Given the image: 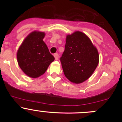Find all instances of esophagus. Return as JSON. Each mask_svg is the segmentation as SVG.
I'll return each instance as SVG.
<instances>
[{
  "label": "esophagus",
  "instance_id": "esophagus-1",
  "mask_svg": "<svg viewBox=\"0 0 122 122\" xmlns=\"http://www.w3.org/2000/svg\"><path fill=\"white\" fill-rule=\"evenodd\" d=\"M54 57H55V60H58L59 55H58V54L57 53H55V54H54Z\"/></svg>",
  "mask_w": 122,
  "mask_h": 122
}]
</instances>
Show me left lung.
<instances>
[{
    "label": "left lung",
    "instance_id": "obj_1",
    "mask_svg": "<svg viewBox=\"0 0 122 122\" xmlns=\"http://www.w3.org/2000/svg\"><path fill=\"white\" fill-rule=\"evenodd\" d=\"M60 61L65 76L72 83L79 84L92 76L98 66L99 55L88 36L77 31L67 36Z\"/></svg>",
    "mask_w": 122,
    "mask_h": 122
}]
</instances>
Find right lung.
I'll use <instances>...</instances> for the list:
<instances>
[{
	"instance_id": "obj_1",
	"label": "right lung",
	"mask_w": 122,
	"mask_h": 122,
	"mask_svg": "<svg viewBox=\"0 0 122 122\" xmlns=\"http://www.w3.org/2000/svg\"><path fill=\"white\" fill-rule=\"evenodd\" d=\"M45 33H30L17 52L18 62L22 70L29 77L37 78L45 73L54 57L43 41Z\"/></svg>"
}]
</instances>
